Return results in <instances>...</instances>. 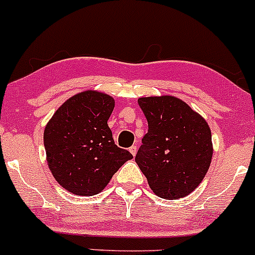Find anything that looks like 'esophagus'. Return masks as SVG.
Instances as JSON below:
<instances>
[{"label":"esophagus","instance_id":"1","mask_svg":"<svg viewBox=\"0 0 255 255\" xmlns=\"http://www.w3.org/2000/svg\"><path fill=\"white\" fill-rule=\"evenodd\" d=\"M128 151H130V153L132 154V156H136V153H137V146L132 145L130 148H128Z\"/></svg>","mask_w":255,"mask_h":255}]
</instances>
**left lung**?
I'll return each instance as SVG.
<instances>
[{
    "instance_id": "1",
    "label": "left lung",
    "mask_w": 255,
    "mask_h": 255,
    "mask_svg": "<svg viewBox=\"0 0 255 255\" xmlns=\"http://www.w3.org/2000/svg\"><path fill=\"white\" fill-rule=\"evenodd\" d=\"M138 106L148 123L135 161L149 188L167 200L184 198L203 182L212 159L206 120L173 96L142 97Z\"/></svg>"
}]
</instances>
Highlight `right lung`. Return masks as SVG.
Here are the masks:
<instances>
[{"instance_id": "right-lung-1", "label": "right lung", "mask_w": 255, "mask_h": 255, "mask_svg": "<svg viewBox=\"0 0 255 255\" xmlns=\"http://www.w3.org/2000/svg\"><path fill=\"white\" fill-rule=\"evenodd\" d=\"M115 101L98 91L67 99L46 124V162L56 182L81 196L99 194L125 162L132 158L113 140L108 119Z\"/></svg>"}]
</instances>
